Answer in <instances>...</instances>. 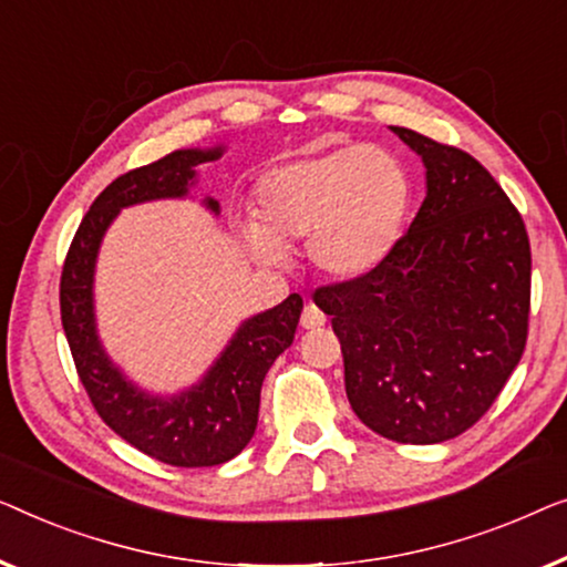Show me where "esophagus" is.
<instances>
[{"instance_id":"obj_1","label":"esophagus","mask_w":567,"mask_h":567,"mask_svg":"<svg viewBox=\"0 0 567 567\" xmlns=\"http://www.w3.org/2000/svg\"><path fill=\"white\" fill-rule=\"evenodd\" d=\"M326 323V313L321 308L316 306V302H308L306 310H302L300 316V326L302 329H318V326Z\"/></svg>"}]
</instances>
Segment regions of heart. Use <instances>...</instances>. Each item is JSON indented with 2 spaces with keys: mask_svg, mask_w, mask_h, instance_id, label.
I'll return each mask as SVG.
<instances>
[{
  "mask_svg": "<svg viewBox=\"0 0 567 567\" xmlns=\"http://www.w3.org/2000/svg\"><path fill=\"white\" fill-rule=\"evenodd\" d=\"M411 200L409 169L390 151L367 143L323 148L259 179V223L241 226V238L261 261H280L285 244L308 238L313 267L352 280L390 257Z\"/></svg>",
  "mask_w": 567,
  "mask_h": 567,
  "instance_id": "1",
  "label": "heart"
}]
</instances>
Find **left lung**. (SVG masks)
I'll return each mask as SVG.
<instances>
[{
  "label": "left lung",
  "mask_w": 567,
  "mask_h": 567,
  "mask_svg": "<svg viewBox=\"0 0 567 567\" xmlns=\"http://www.w3.org/2000/svg\"><path fill=\"white\" fill-rule=\"evenodd\" d=\"M426 197L372 272L313 292L344 354L347 398L401 444L454 440L485 416L529 333L532 249L522 213L488 169L409 127Z\"/></svg>",
  "instance_id": "8db88e82"
}]
</instances>
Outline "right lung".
I'll return each mask as SVG.
<instances>
[{
  "instance_id": "obj_1",
  "label": "right lung",
  "mask_w": 567,
  "mask_h": 567,
  "mask_svg": "<svg viewBox=\"0 0 567 567\" xmlns=\"http://www.w3.org/2000/svg\"><path fill=\"white\" fill-rule=\"evenodd\" d=\"M218 156L220 148L174 151L154 164L121 174L79 223L61 269L63 333L94 411L135 450L174 467L223 465L249 444L259 421L261 382L277 357L292 344L302 298L292 292L280 306L244 321L200 385L164 401L131 385L100 344L92 308L94 259L121 207L185 197L195 166ZM205 205L218 213L213 197Z\"/></svg>"
}]
</instances>
